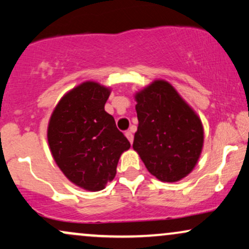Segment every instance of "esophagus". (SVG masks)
I'll return each mask as SVG.
<instances>
[{"instance_id": "esophagus-1", "label": "esophagus", "mask_w": 249, "mask_h": 249, "mask_svg": "<svg viewBox=\"0 0 249 249\" xmlns=\"http://www.w3.org/2000/svg\"><path fill=\"white\" fill-rule=\"evenodd\" d=\"M125 136H126V138L128 139V142H130L131 144H132V142H133V134H132V132L127 131V132H125Z\"/></svg>"}]
</instances>
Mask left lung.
I'll return each instance as SVG.
<instances>
[{
	"instance_id": "8db88e82",
	"label": "left lung",
	"mask_w": 249,
	"mask_h": 249,
	"mask_svg": "<svg viewBox=\"0 0 249 249\" xmlns=\"http://www.w3.org/2000/svg\"><path fill=\"white\" fill-rule=\"evenodd\" d=\"M138 128L133 150L160 181L176 182L193 171L204 146L198 113L164 79L134 93Z\"/></svg>"
}]
</instances>
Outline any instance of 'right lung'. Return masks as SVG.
<instances>
[{"label":"right lung","instance_id":"right-lung-1","mask_svg":"<svg viewBox=\"0 0 249 249\" xmlns=\"http://www.w3.org/2000/svg\"><path fill=\"white\" fill-rule=\"evenodd\" d=\"M111 89L87 81L68 91L57 103L48 124V142L63 174L90 192L112 181L117 164L130 142L105 111Z\"/></svg>","mask_w":249,"mask_h":249}]
</instances>
